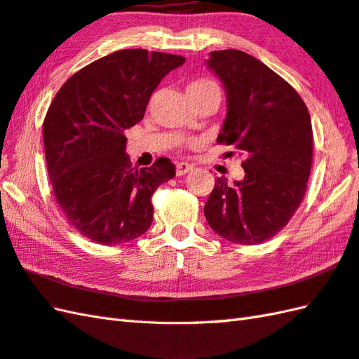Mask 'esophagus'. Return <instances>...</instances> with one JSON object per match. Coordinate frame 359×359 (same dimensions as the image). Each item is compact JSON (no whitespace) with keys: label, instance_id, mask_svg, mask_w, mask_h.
Listing matches in <instances>:
<instances>
[{"label":"esophagus","instance_id":"obj_1","mask_svg":"<svg viewBox=\"0 0 359 359\" xmlns=\"http://www.w3.org/2000/svg\"><path fill=\"white\" fill-rule=\"evenodd\" d=\"M193 170H194L193 165H189L187 162H180L176 166V174H177V176H185V174H188L189 171H193Z\"/></svg>","mask_w":359,"mask_h":359}]
</instances>
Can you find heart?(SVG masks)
<instances>
[{"label":"heart","mask_w":359,"mask_h":359,"mask_svg":"<svg viewBox=\"0 0 359 359\" xmlns=\"http://www.w3.org/2000/svg\"><path fill=\"white\" fill-rule=\"evenodd\" d=\"M208 88H219V86L211 79H196L188 84L187 93H189V91H200V90H208Z\"/></svg>","instance_id":"1"}]
</instances>
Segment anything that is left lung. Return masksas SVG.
<instances>
[{
    "mask_svg": "<svg viewBox=\"0 0 359 359\" xmlns=\"http://www.w3.org/2000/svg\"><path fill=\"white\" fill-rule=\"evenodd\" d=\"M206 65L226 91L217 142L236 147L245 177L234 185L217 177L205 217L232 243H263L286 226L304 197L313 151L311 116L292 86L251 55L217 50Z\"/></svg>",
    "mask_w": 359,
    "mask_h": 359,
    "instance_id": "8db88e82",
    "label": "left lung"
}]
</instances>
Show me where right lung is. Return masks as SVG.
<instances>
[{"label":"right lung","mask_w":359,"mask_h":359,"mask_svg":"<svg viewBox=\"0 0 359 359\" xmlns=\"http://www.w3.org/2000/svg\"><path fill=\"white\" fill-rule=\"evenodd\" d=\"M185 57L119 50L88 64L57 91L43 123L57 205L82 236L99 245L140 237L153 222L151 197L176 176L168 157L136 170L125 131L144 119L161 79Z\"/></svg>","instance_id":"right-lung-1"}]
</instances>
